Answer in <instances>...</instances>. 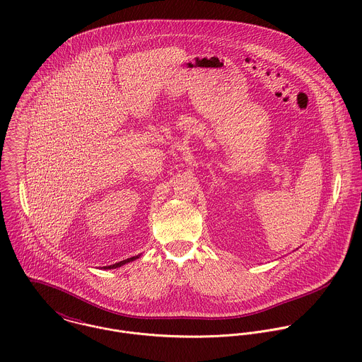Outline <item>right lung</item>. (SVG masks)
Segmentation results:
<instances>
[{"instance_id":"add662e5","label":"right lung","mask_w":362,"mask_h":362,"mask_svg":"<svg viewBox=\"0 0 362 362\" xmlns=\"http://www.w3.org/2000/svg\"><path fill=\"white\" fill-rule=\"evenodd\" d=\"M138 258H139V255H138V257H132V258L125 259V260H121V262L114 263V264H110V266H104V269H115V267H119V266H122V264H125V263H128V262H132V260H135V259Z\"/></svg>"}]
</instances>
